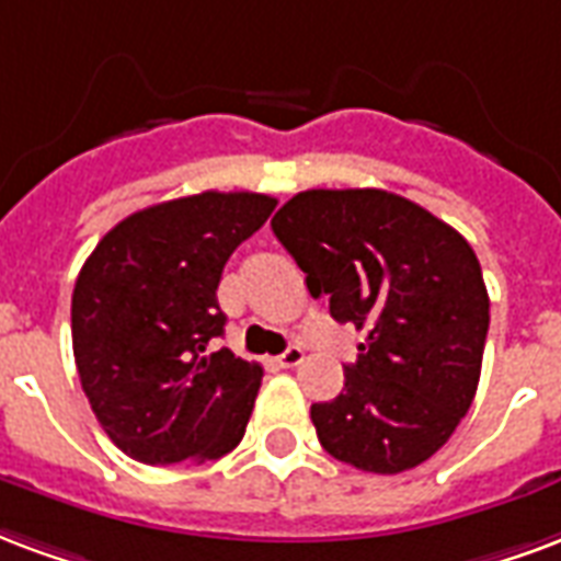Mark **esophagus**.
<instances>
[{"instance_id":"1","label":"esophagus","mask_w":561,"mask_h":561,"mask_svg":"<svg viewBox=\"0 0 561 561\" xmlns=\"http://www.w3.org/2000/svg\"><path fill=\"white\" fill-rule=\"evenodd\" d=\"M302 359H306V351H302L300 344H291V347H288L285 354L276 356V363H279L282 368H294V365H300Z\"/></svg>"}]
</instances>
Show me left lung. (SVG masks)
I'll list each match as a JSON object with an SVG mask.
<instances>
[{"label":"left lung","mask_w":561,"mask_h":561,"mask_svg":"<svg viewBox=\"0 0 561 561\" xmlns=\"http://www.w3.org/2000/svg\"><path fill=\"white\" fill-rule=\"evenodd\" d=\"M270 226L309 294L365 330L342 392L312 404L321 446L377 476L419 467L446 446L479 386L491 300L472 247L386 190H306Z\"/></svg>","instance_id":"obj_1"}]
</instances>
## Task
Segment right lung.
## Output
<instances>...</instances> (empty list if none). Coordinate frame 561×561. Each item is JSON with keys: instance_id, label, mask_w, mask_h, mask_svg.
<instances>
[{"instance_id": "right-lung-1", "label": "right lung", "mask_w": 561, "mask_h": 561, "mask_svg": "<svg viewBox=\"0 0 561 561\" xmlns=\"http://www.w3.org/2000/svg\"><path fill=\"white\" fill-rule=\"evenodd\" d=\"M276 207L261 193H198L136 210L94 247L70 300L82 392L133 460H217L238 446L261 365L228 347L222 267Z\"/></svg>"}]
</instances>
